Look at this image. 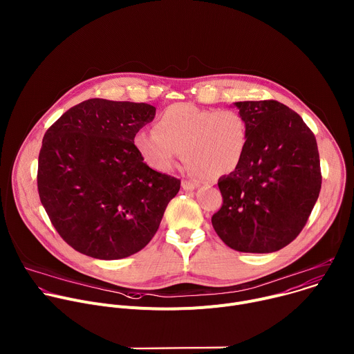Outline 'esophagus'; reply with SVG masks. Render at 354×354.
Listing matches in <instances>:
<instances>
[{"label": "esophagus", "instance_id": "esophagus-1", "mask_svg": "<svg viewBox=\"0 0 354 354\" xmlns=\"http://www.w3.org/2000/svg\"><path fill=\"white\" fill-rule=\"evenodd\" d=\"M198 186H200V182H197V180H182V187L185 190H193Z\"/></svg>", "mask_w": 354, "mask_h": 354}]
</instances>
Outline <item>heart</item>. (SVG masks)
<instances>
[{
  "mask_svg": "<svg viewBox=\"0 0 354 354\" xmlns=\"http://www.w3.org/2000/svg\"><path fill=\"white\" fill-rule=\"evenodd\" d=\"M246 138V122L235 111L175 104L161 113L156 130L136 134L134 145L142 160L157 171H172L185 153L192 171L220 176L236 168Z\"/></svg>",
  "mask_w": 354,
  "mask_h": 354,
  "instance_id": "heart-1",
  "label": "heart"
}]
</instances>
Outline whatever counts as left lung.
<instances>
[{
  "instance_id": "obj_1",
  "label": "left lung",
  "mask_w": 354,
  "mask_h": 354,
  "mask_svg": "<svg viewBox=\"0 0 354 354\" xmlns=\"http://www.w3.org/2000/svg\"><path fill=\"white\" fill-rule=\"evenodd\" d=\"M248 138L236 168L218 179L223 206L212 217L225 245L270 254L304 228L321 190L315 136L277 100L235 102Z\"/></svg>"
}]
</instances>
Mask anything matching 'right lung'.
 <instances>
[{"mask_svg":"<svg viewBox=\"0 0 354 354\" xmlns=\"http://www.w3.org/2000/svg\"><path fill=\"white\" fill-rule=\"evenodd\" d=\"M148 104L88 99L41 141L37 189L60 236L81 254L127 258L156 235L180 180L149 168L134 145L156 118Z\"/></svg>","mask_w":354,"mask_h":354,"instance_id":"add662e5","label":"right lung"}]
</instances>
